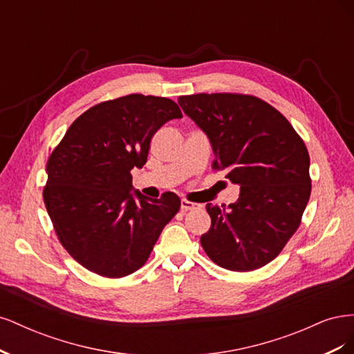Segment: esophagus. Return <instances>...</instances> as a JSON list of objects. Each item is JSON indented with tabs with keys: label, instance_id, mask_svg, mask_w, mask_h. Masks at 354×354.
I'll return each mask as SVG.
<instances>
[{
	"label": "esophagus",
	"instance_id": "esophagus-1",
	"mask_svg": "<svg viewBox=\"0 0 354 354\" xmlns=\"http://www.w3.org/2000/svg\"><path fill=\"white\" fill-rule=\"evenodd\" d=\"M196 208H201L199 203L190 202L187 199H181V211H189V209H196Z\"/></svg>",
	"mask_w": 354,
	"mask_h": 354
}]
</instances>
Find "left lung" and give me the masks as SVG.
<instances>
[{"mask_svg":"<svg viewBox=\"0 0 354 354\" xmlns=\"http://www.w3.org/2000/svg\"><path fill=\"white\" fill-rule=\"evenodd\" d=\"M178 103L208 136L212 169L241 186L229 207L207 203L211 227L201 236L202 248L223 269H260L292 238L312 192L303 138L255 95L201 93L180 95Z\"/></svg>","mask_w":354,"mask_h":354,"instance_id":"obj_1","label":"left lung"}]
</instances>
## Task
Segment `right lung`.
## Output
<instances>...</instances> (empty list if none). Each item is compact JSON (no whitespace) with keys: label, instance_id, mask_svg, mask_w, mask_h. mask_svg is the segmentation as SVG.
<instances>
[{"label":"right lung","instance_id":"1","mask_svg":"<svg viewBox=\"0 0 354 354\" xmlns=\"http://www.w3.org/2000/svg\"><path fill=\"white\" fill-rule=\"evenodd\" d=\"M176 102L128 94L102 102L72 122L47 162L42 198L57 238L73 260L104 277H124L147 261L180 198L131 192L153 134L181 118Z\"/></svg>","mask_w":354,"mask_h":354}]
</instances>
